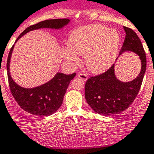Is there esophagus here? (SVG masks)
<instances>
[{
  "label": "esophagus",
  "mask_w": 154,
  "mask_h": 154,
  "mask_svg": "<svg viewBox=\"0 0 154 154\" xmlns=\"http://www.w3.org/2000/svg\"><path fill=\"white\" fill-rule=\"evenodd\" d=\"M78 77L79 78H80L81 79H82L83 81H87L88 79V76L86 75L85 74H84V73H79L78 74Z\"/></svg>",
  "instance_id": "obj_1"
}]
</instances>
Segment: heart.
<instances>
[{"instance_id":"b5f03b06","label":"heart","mask_w":154,"mask_h":154,"mask_svg":"<svg viewBox=\"0 0 154 154\" xmlns=\"http://www.w3.org/2000/svg\"><path fill=\"white\" fill-rule=\"evenodd\" d=\"M121 38L114 29L100 24H92L75 29L69 37V48L61 50L64 60L69 64L79 63L77 56H85L89 71L100 74L109 69L116 60Z\"/></svg>"}]
</instances>
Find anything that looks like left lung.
<instances>
[{
	"label": "left lung",
	"mask_w": 154,
	"mask_h": 154,
	"mask_svg": "<svg viewBox=\"0 0 154 154\" xmlns=\"http://www.w3.org/2000/svg\"><path fill=\"white\" fill-rule=\"evenodd\" d=\"M123 29L125 38L119 56L128 51L134 53L139 57L141 68L134 79L126 82L116 78L115 64L103 74L88 79L85 85L86 101L95 112L100 115L119 114L129 107L138 94L146 71V54L140 38L132 29L125 26Z\"/></svg>",
	"instance_id": "1"
}]
</instances>
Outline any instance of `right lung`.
<instances>
[{
  "label": "right lung",
  "instance_id": "right-lung-1",
  "mask_svg": "<svg viewBox=\"0 0 154 154\" xmlns=\"http://www.w3.org/2000/svg\"><path fill=\"white\" fill-rule=\"evenodd\" d=\"M69 19H55L40 22L35 25L31 26L25 29L17 41L31 31L40 29H62L69 23ZM14 45L10 49L7 62V71L8 76L9 85L12 95L15 98L20 107L29 113L38 116H48L58 110L63 103V97L70 81L75 76V72L66 75L57 72L49 82L37 86L26 88L17 85L10 75V64Z\"/></svg>",
  "mask_w": 154,
  "mask_h": 154
}]
</instances>
